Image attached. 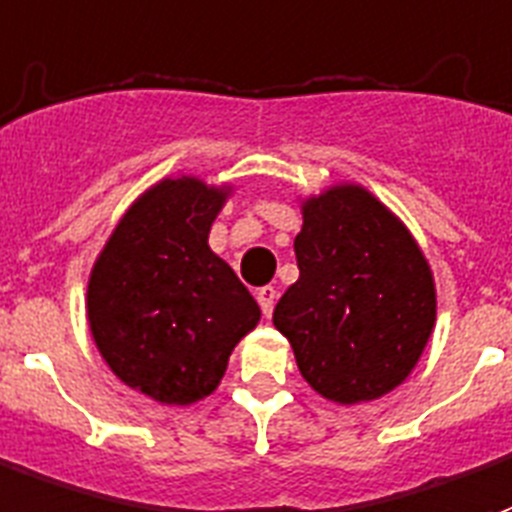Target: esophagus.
<instances>
[{
	"label": "esophagus",
	"instance_id": "34e87169",
	"mask_svg": "<svg viewBox=\"0 0 512 512\" xmlns=\"http://www.w3.org/2000/svg\"><path fill=\"white\" fill-rule=\"evenodd\" d=\"M256 299H259L261 313L270 318L272 307H275V299H278V291H275V288H272V286H261L259 291H256Z\"/></svg>",
	"mask_w": 512,
	"mask_h": 512
}]
</instances>
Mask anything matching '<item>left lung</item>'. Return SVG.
<instances>
[{
  "instance_id": "left-lung-1",
  "label": "left lung",
  "mask_w": 512,
  "mask_h": 512,
  "mask_svg": "<svg viewBox=\"0 0 512 512\" xmlns=\"http://www.w3.org/2000/svg\"><path fill=\"white\" fill-rule=\"evenodd\" d=\"M299 280L272 324L324 399L359 405L402 383L421 359L437 294L429 261L375 194L340 183L302 202Z\"/></svg>"
}]
</instances>
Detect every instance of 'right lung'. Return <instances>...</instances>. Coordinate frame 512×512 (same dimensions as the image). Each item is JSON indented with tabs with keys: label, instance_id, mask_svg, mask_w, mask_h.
<instances>
[{
	"label": "right lung",
	"instance_id": "add662e5",
	"mask_svg": "<svg viewBox=\"0 0 512 512\" xmlns=\"http://www.w3.org/2000/svg\"><path fill=\"white\" fill-rule=\"evenodd\" d=\"M232 186L178 175L124 213L88 278L91 337L126 386L161 405L213 394L234 345L259 324L251 291L207 245Z\"/></svg>",
	"mask_w": 512,
	"mask_h": 512
}]
</instances>
